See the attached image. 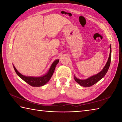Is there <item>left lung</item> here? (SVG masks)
<instances>
[{
  "label": "left lung",
  "instance_id": "obj_1",
  "mask_svg": "<svg viewBox=\"0 0 122 122\" xmlns=\"http://www.w3.org/2000/svg\"><path fill=\"white\" fill-rule=\"evenodd\" d=\"M110 48L111 49V46L110 47ZM111 59V50L110 49V55H109L108 60L107 61L106 66H104V68L102 69V71L100 72L99 73H98L97 74H96V75L92 76V77L88 78L86 80L78 79V78H76L75 76V77H74L75 81L77 82V83L80 84L81 86H84V87H89V86H90L92 85H94V84H95L96 83H97V82H98L101 79H102V78L104 77L105 75H106V73L108 71L109 68L110 67Z\"/></svg>",
  "mask_w": 122,
  "mask_h": 122
}]
</instances>
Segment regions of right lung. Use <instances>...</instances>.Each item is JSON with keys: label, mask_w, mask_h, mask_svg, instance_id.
Listing matches in <instances>:
<instances>
[{"label": "right lung", "mask_w": 122, "mask_h": 122, "mask_svg": "<svg viewBox=\"0 0 122 122\" xmlns=\"http://www.w3.org/2000/svg\"><path fill=\"white\" fill-rule=\"evenodd\" d=\"M59 62V60H56V61H55L51 65V67L49 69V71L47 74L41 76V77H29V76H25L22 75V74H20L19 71H18L15 68L14 66H13L14 69L15 70L16 73L17 74V75L19 76V77L22 78L24 81H25L26 83L30 84V86H41L45 85V84L47 83V82L49 81V80L51 79V76H52L56 66L58 62Z\"/></svg>", "instance_id": "obj_1"}]
</instances>
